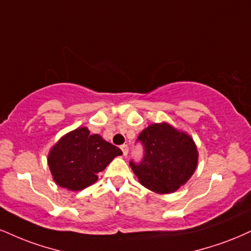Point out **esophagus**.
<instances>
[{"instance_id": "esophagus-1", "label": "esophagus", "mask_w": 251, "mask_h": 251, "mask_svg": "<svg viewBox=\"0 0 251 251\" xmlns=\"http://www.w3.org/2000/svg\"><path fill=\"white\" fill-rule=\"evenodd\" d=\"M120 149H122V151H123L124 156H126L128 154V146H127V145H122V146H120Z\"/></svg>"}]
</instances>
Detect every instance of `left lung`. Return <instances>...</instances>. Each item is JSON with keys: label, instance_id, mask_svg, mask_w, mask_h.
<instances>
[{"label": "left lung", "instance_id": "obj_1", "mask_svg": "<svg viewBox=\"0 0 251 251\" xmlns=\"http://www.w3.org/2000/svg\"><path fill=\"white\" fill-rule=\"evenodd\" d=\"M135 143H140L144 156L129 161L141 185L167 194L185 185L194 173L198 151L193 139L168 124H153L145 128Z\"/></svg>", "mask_w": 251, "mask_h": 251}]
</instances>
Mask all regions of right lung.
I'll return each mask as SVG.
<instances>
[{"label": "right lung", "mask_w": 251, "mask_h": 251, "mask_svg": "<svg viewBox=\"0 0 251 251\" xmlns=\"http://www.w3.org/2000/svg\"><path fill=\"white\" fill-rule=\"evenodd\" d=\"M122 154V150L99 134H90L86 127H80L64 135L53 146L48 164L57 185L80 191L95 183L97 174Z\"/></svg>", "instance_id": "add662e5"}]
</instances>
